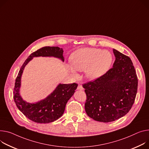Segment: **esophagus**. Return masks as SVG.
<instances>
[{"label":"esophagus","mask_w":149,"mask_h":149,"mask_svg":"<svg viewBox=\"0 0 149 149\" xmlns=\"http://www.w3.org/2000/svg\"><path fill=\"white\" fill-rule=\"evenodd\" d=\"M77 89L79 90H84V88L83 87V86H82L81 84H79V85L78 86Z\"/></svg>","instance_id":"obj_1"}]
</instances>
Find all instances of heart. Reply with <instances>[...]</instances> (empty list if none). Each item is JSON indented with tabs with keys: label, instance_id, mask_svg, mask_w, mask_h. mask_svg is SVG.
I'll list each match as a JSON object with an SVG mask.
<instances>
[{
	"label": "heart",
	"instance_id": "heart-1",
	"mask_svg": "<svg viewBox=\"0 0 149 149\" xmlns=\"http://www.w3.org/2000/svg\"><path fill=\"white\" fill-rule=\"evenodd\" d=\"M112 62L113 56L109 51L97 48H81L72 54L71 65L68 69L75 76H77L75 70H86L87 78L94 80L106 73Z\"/></svg>",
	"mask_w": 149,
	"mask_h": 149
}]
</instances>
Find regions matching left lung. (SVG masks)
<instances>
[{
    "mask_svg": "<svg viewBox=\"0 0 149 149\" xmlns=\"http://www.w3.org/2000/svg\"><path fill=\"white\" fill-rule=\"evenodd\" d=\"M113 68L102 77L83 85L87 100L85 110L94 120L109 123L125 116L134 104L138 79L131 59L113 49Z\"/></svg>",
    "mask_w": 149,
    "mask_h": 149,
    "instance_id": "obj_1",
    "label": "left lung"
}]
</instances>
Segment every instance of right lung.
Masks as SVG:
<instances>
[{
	"label": "right lung",
	"instance_id": "obj_1",
	"mask_svg": "<svg viewBox=\"0 0 149 149\" xmlns=\"http://www.w3.org/2000/svg\"><path fill=\"white\" fill-rule=\"evenodd\" d=\"M63 50L58 46H46L33 52L25 60L15 80L13 99L18 109L29 119L37 123L47 124L59 119L63 114L66 104L73 96L78 84H59L45 99L36 103L25 101L20 94L21 77L25 66L34 57H54L64 62Z\"/></svg>",
	"mask_w": 149,
	"mask_h": 149
}]
</instances>
